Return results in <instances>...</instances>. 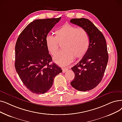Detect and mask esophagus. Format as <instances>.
Here are the masks:
<instances>
[{
  "mask_svg": "<svg viewBox=\"0 0 122 122\" xmlns=\"http://www.w3.org/2000/svg\"><path fill=\"white\" fill-rule=\"evenodd\" d=\"M62 72L63 73H65V72H66L68 70V68H66V67H64V68H62Z\"/></svg>",
  "mask_w": 122,
  "mask_h": 122,
  "instance_id": "obj_1",
  "label": "esophagus"
}]
</instances>
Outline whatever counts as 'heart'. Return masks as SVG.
Masks as SVG:
<instances>
[{"label": "heart", "instance_id": "b5f03b06", "mask_svg": "<svg viewBox=\"0 0 122 122\" xmlns=\"http://www.w3.org/2000/svg\"><path fill=\"white\" fill-rule=\"evenodd\" d=\"M55 36L47 35L46 43L52 56L57 54L59 44L62 43L63 50L54 58V61L60 66H65L73 60V58H80L86 53L89 46V36L85 29L77 28L66 24L55 31Z\"/></svg>", "mask_w": 122, "mask_h": 122}]
</instances>
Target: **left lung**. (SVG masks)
<instances>
[{
    "instance_id": "left-lung-1",
    "label": "left lung",
    "mask_w": 122,
    "mask_h": 122,
    "mask_svg": "<svg viewBox=\"0 0 122 122\" xmlns=\"http://www.w3.org/2000/svg\"><path fill=\"white\" fill-rule=\"evenodd\" d=\"M70 22L85 29L89 36V46L86 53L71 68L75 77L71 86L80 91L95 88L101 81L108 62V53L103 34L89 19L73 18Z\"/></svg>"
}]
</instances>
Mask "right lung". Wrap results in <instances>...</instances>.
Wrapping results in <instances>:
<instances>
[{
	"mask_svg": "<svg viewBox=\"0 0 122 122\" xmlns=\"http://www.w3.org/2000/svg\"><path fill=\"white\" fill-rule=\"evenodd\" d=\"M61 17L36 19L18 36L15 45L16 71L23 84L32 93L43 94L50 89L61 68L53 63L46 38Z\"/></svg>",
	"mask_w": 122,
	"mask_h": 122,
	"instance_id": "1",
	"label": "right lung"
}]
</instances>
